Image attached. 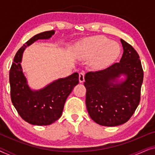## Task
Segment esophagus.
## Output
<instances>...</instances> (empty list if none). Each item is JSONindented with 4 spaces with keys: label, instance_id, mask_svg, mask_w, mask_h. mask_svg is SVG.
<instances>
[{
    "label": "esophagus",
    "instance_id": "34e87169",
    "mask_svg": "<svg viewBox=\"0 0 155 155\" xmlns=\"http://www.w3.org/2000/svg\"><path fill=\"white\" fill-rule=\"evenodd\" d=\"M79 81L80 82H83L84 81V74L83 72H81L79 74Z\"/></svg>",
    "mask_w": 155,
    "mask_h": 155
}]
</instances>
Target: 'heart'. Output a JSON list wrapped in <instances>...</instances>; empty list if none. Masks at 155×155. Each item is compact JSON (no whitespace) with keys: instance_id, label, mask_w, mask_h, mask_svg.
<instances>
[{"instance_id":"1","label":"heart","mask_w":155,"mask_h":155,"mask_svg":"<svg viewBox=\"0 0 155 155\" xmlns=\"http://www.w3.org/2000/svg\"><path fill=\"white\" fill-rule=\"evenodd\" d=\"M120 54L119 45L102 36H94L78 44L76 55L84 60L92 59L94 70H102L111 64Z\"/></svg>"}]
</instances>
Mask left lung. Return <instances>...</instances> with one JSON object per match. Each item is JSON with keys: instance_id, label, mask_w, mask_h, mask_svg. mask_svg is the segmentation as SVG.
<instances>
[{"instance_id": "left-lung-1", "label": "left lung", "mask_w": 155, "mask_h": 155, "mask_svg": "<svg viewBox=\"0 0 155 155\" xmlns=\"http://www.w3.org/2000/svg\"><path fill=\"white\" fill-rule=\"evenodd\" d=\"M124 54L119 63L84 76L86 107L90 118L101 126H116L130 119L140 100L143 70L139 55L120 39ZM122 75L124 80H119Z\"/></svg>"}]
</instances>
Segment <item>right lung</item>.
<instances>
[{"mask_svg":"<svg viewBox=\"0 0 155 155\" xmlns=\"http://www.w3.org/2000/svg\"><path fill=\"white\" fill-rule=\"evenodd\" d=\"M54 34V30L46 31L31 37L17 52L10 68L9 80L12 104L23 120L35 126H47L58 120L62 115L66 99L79 82V75L74 73L39 90L29 87L20 63L23 52L35 41L48 39Z\"/></svg>","mask_w":155,"mask_h":155,"instance_id":"obj_1","label":"right lung"}]
</instances>
